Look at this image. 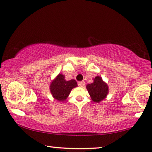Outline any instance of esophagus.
<instances>
[{
    "instance_id": "1",
    "label": "esophagus",
    "mask_w": 152,
    "mask_h": 152,
    "mask_svg": "<svg viewBox=\"0 0 152 152\" xmlns=\"http://www.w3.org/2000/svg\"><path fill=\"white\" fill-rule=\"evenodd\" d=\"M78 86H80V87H81V88H83L84 86H85V82H83V81H82V82H78Z\"/></svg>"
}]
</instances>
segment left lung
<instances>
[{
	"label": "left lung",
	"instance_id": "obj_1",
	"mask_svg": "<svg viewBox=\"0 0 152 152\" xmlns=\"http://www.w3.org/2000/svg\"><path fill=\"white\" fill-rule=\"evenodd\" d=\"M93 80L92 83L86 85V89L92 100L99 103L104 100L108 94L109 87L100 76H96Z\"/></svg>",
	"mask_w": 152,
	"mask_h": 152
}]
</instances>
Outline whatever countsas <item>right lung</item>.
I'll return each mask as SVG.
<instances>
[{"label": "right lung", "mask_w": 152, "mask_h": 152, "mask_svg": "<svg viewBox=\"0 0 152 152\" xmlns=\"http://www.w3.org/2000/svg\"><path fill=\"white\" fill-rule=\"evenodd\" d=\"M77 86L75 80H66L64 74L59 73L50 84V91L55 100L62 102L66 100L71 90Z\"/></svg>", "instance_id": "obj_1"}]
</instances>
